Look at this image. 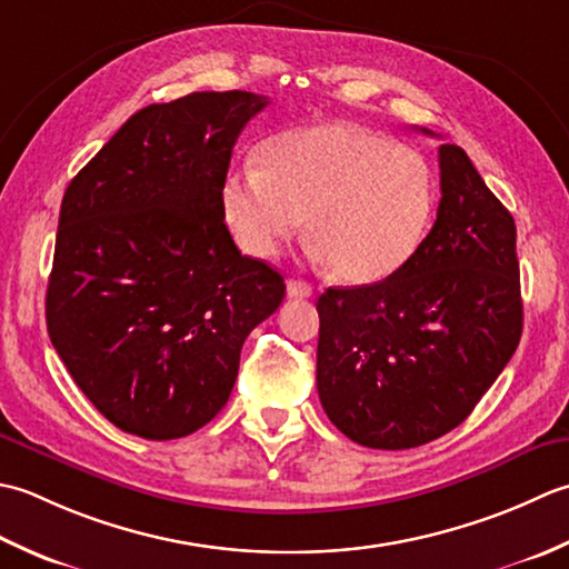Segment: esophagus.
<instances>
[{"instance_id": "esophagus-1", "label": "esophagus", "mask_w": 569, "mask_h": 569, "mask_svg": "<svg viewBox=\"0 0 569 569\" xmlns=\"http://www.w3.org/2000/svg\"><path fill=\"white\" fill-rule=\"evenodd\" d=\"M311 284L307 280H287V295L289 297H311Z\"/></svg>"}]
</instances>
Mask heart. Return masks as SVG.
I'll use <instances>...</instances> for the list:
<instances>
[{
    "label": "heart",
    "instance_id": "1",
    "mask_svg": "<svg viewBox=\"0 0 569 569\" xmlns=\"http://www.w3.org/2000/svg\"><path fill=\"white\" fill-rule=\"evenodd\" d=\"M262 167L230 171L223 216L252 258H274L305 228L321 262L349 284H373L412 260L435 213L422 154L358 124L323 122L272 137Z\"/></svg>",
    "mask_w": 569,
    "mask_h": 569
}]
</instances>
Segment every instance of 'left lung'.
<instances>
[{
	"mask_svg": "<svg viewBox=\"0 0 569 569\" xmlns=\"http://www.w3.org/2000/svg\"><path fill=\"white\" fill-rule=\"evenodd\" d=\"M439 189L435 226L400 272L329 287L317 301L319 400L370 449H412L455 430L523 331L513 216L457 144L439 147Z\"/></svg>",
	"mask_w": 569,
	"mask_h": 569,
	"instance_id": "8db88e82",
	"label": "left lung"
}]
</instances>
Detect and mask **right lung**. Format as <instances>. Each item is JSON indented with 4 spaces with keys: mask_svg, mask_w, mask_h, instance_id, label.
I'll return each instance as SVG.
<instances>
[{
    "mask_svg": "<svg viewBox=\"0 0 569 569\" xmlns=\"http://www.w3.org/2000/svg\"><path fill=\"white\" fill-rule=\"evenodd\" d=\"M268 98L191 92L134 112L68 183L46 323L100 415L144 439L211 422L282 274L240 254L223 223L236 139Z\"/></svg>",
    "mask_w": 569,
    "mask_h": 569,
    "instance_id": "right-lung-1",
    "label": "right lung"
}]
</instances>
